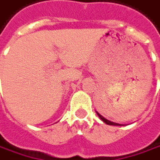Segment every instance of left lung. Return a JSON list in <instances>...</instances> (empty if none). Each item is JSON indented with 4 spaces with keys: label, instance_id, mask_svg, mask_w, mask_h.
<instances>
[{
    "label": "left lung",
    "instance_id": "obj_1",
    "mask_svg": "<svg viewBox=\"0 0 160 160\" xmlns=\"http://www.w3.org/2000/svg\"><path fill=\"white\" fill-rule=\"evenodd\" d=\"M97 115H98V117L100 118L102 121L104 122H106V123L108 124V125H121V124H119V123H115V122H111V121H109V120H107L105 117H103V116H102L100 114H98V112H97Z\"/></svg>",
    "mask_w": 160,
    "mask_h": 160
}]
</instances>
